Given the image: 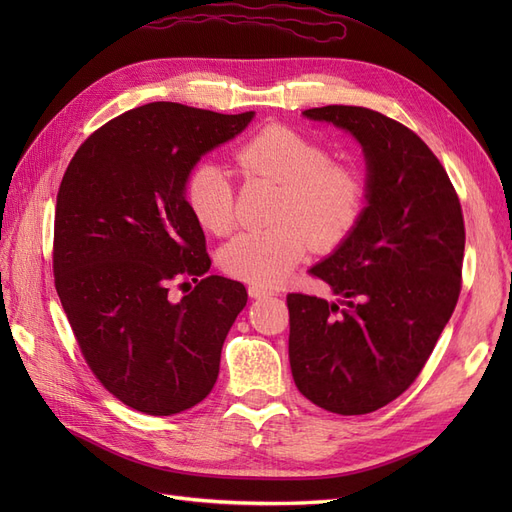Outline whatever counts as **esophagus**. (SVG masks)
Listing matches in <instances>:
<instances>
[{"instance_id": "obj_1", "label": "esophagus", "mask_w": 512, "mask_h": 512, "mask_svg": "<svg viewBox=\"0 0 512 512\" xmlns=\"http://www.w3.org/2000/svg\"><path fill=\"white\" fill-rule=\"evenodd\" d=\"M247 292H250V297H252V299H262V297H269V294H271V290L262 288V286H256V284H250V286H247Z\"/></svg>"}]
</instances>
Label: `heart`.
Masks as SVG:
<instances>
[{"instance_id":"heart-1","label":"heart","mask_w":512,"mask_h":512,"mask_svg":"<svg viewBox=\"0 0 512 512\" xmlns=\"http://www.w3.org/2000/svg\"><path fill=\"white\" fill-rule=\"evenodd\" d=\"M245 177L282 183L277 224L252 228L228 241L222 269L256 286L284 282L312 250H331L359 224L365 183L354 168L331 162L329 149L288 126H267L235 151ZM183 196L196 222L213 235H228L237 224L235 181L215 162L196 164L185 177Z\"/></svg>"}]
</instances>
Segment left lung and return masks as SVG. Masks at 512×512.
Segmentation results:
<instances>
[{
	"label": "left lung",
	"mask_w": 512,
	"mask_h": 512,
	"mask_svg": "<svg viewBox=\"0 0 512 512\" xmlns=\"http://www.w3.org/2000/svg\"><path fill=\"white\" fill-rule=\"evenodd\" d=\"M303 115L361 143L367 207L350 237L309 271L342 301L286 297L290 369L312 404L367 414L410 389L453 316L466 226L444 166L404 123L339 104Z\"/></svg>",
	"instance_id": "8db88e82"
}]
</instances>
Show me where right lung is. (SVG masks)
I'll use <instances>...</instances> for the list:
<instances>
[{
    "label": "right lung",
    "mask_w": 512,
    "mask_h": 512,
    "mask_svg": "<svg viewBox=\"0 0 512 512\" xmlns=\"http://www.w3.org/2000/svg\"><path fill=\"white\" fill-rule=\"evenodd\" d=\"M252 117L177 102L138 106L91 134L61 179L53 235L59 301L89 369L138 412H183L218 380L247 290L207 275L205 232L183 185L203 153ZM175 285L186 292L181 300Z\"/></svg>",
    "instance_id": "right-lung-1"
}]
</instances>
